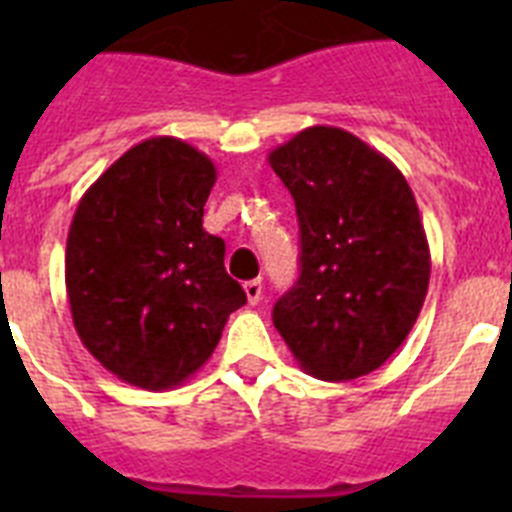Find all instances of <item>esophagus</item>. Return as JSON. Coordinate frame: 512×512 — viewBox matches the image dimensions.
Segmentation results:
<instances>
[{
    "label": "esophagus",
    "instance_id": "34e87169",
    "mask_svg": "<svg viewBox=\"0 0 512 512\" xmlns=\"http://www.w3.org/2000/svg\"><path fill=\"white\" fill-rule=\"evenodd\" d=\"M243 289H246L248 302H251V305H259L261 292H264V284H261V279H251V282L243 284Z\"/></svg>",
    "mask_w": 512,
    "mask_h": 512
}]
</instances>
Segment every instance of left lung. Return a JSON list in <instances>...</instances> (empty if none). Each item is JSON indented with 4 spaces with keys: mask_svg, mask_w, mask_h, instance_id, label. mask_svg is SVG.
I'll use <instances>...</instances> for the list:
<instances>
[{
    "mask_svg": "<svg viewBox=\"0 0 512 512\" xmlns=\"http://www.w3.org/2000/svg\"><path fill=\"white\" fill-rule=\"evenodd\" d=\"M269 164L300 220V279L274 305V328L312 377H364L402 346L428 292L413 189L390 158L330 125L289 138Z\"/></svg>",
    "mask_w": 512,
    "mask_h": 512,
    "instance_id": "left-lung-1",
    "label": "left lung"
}]
</instances>
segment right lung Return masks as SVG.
I'll list each match as a JSON object with an SVG mask.
<instances>
[{
    "mask_svg": "<svg viewBox=\"0 0 512 512\" xmlns=\"http://www.w3.org/2000/svg\"><path fill=\"white\" fill-rule=\"evenodd\" d=\"M210 156L158 135L122 153L79 200L66 241V295L89 354L122 382L169 390L212 356L246 292L223 238L202 228Z\"/></svg>",
    "mask_w": 512,
    "mask_h": 512,
    "instance_id": "add662e5",
    "label": "right lung"
}]
</instances>
